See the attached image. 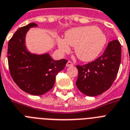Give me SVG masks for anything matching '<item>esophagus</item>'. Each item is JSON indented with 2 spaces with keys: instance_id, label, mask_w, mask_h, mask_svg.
<instances>
[{
  "instance_id": "esophagus-1",
  "label": "esophagus",
  "mask_w": 130,
  "mask_h": 130,
  "mask_svg": "<svg viewBox=\"0 0 130 130\" xmlns=\"http://www.w3.org/2000/svg\"><path fill=\"white\" fill-rule=\"evenodd\" d=\"M73 65V63L71 61H68L67 64H66V66H67V67H72Z\"/></svg>"
}]
</instances>
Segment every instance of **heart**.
Wrapping results in <instances>:
<instances>
[{
    "mask_svg": "<svg viewBox=\"0 0 130 130\" xmlns=\"http://www.w3.org/2000/svg\"><path fill=\"white\" fill-rule=\"evenodd\" d=\"M57 43L63 52L69 51V45L75 47V54L79 59L90 61L102 52L106 38L97 27H81L67 30L65 34V40L58 39Z\"/></svg>",
    "mask_w": 130,
    "mask_h": 130,
    "instance_id": "b5f03b06",
    "label": "heart"
}]
</instances>
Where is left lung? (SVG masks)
<instances>
[{"label": "left lung", "instance_id": "obj_1", "mask_svg": "<svg viewBox=\"0 0 130 130\" xmlns=\"http://www.w3.org/2000/svg\"><path fill=\"white\" fill-rule=\"evenodd\" d=\"M121 57L120 41L113 40L100 57L85 65H76L78 69L76 85L79 90L93 97L109 89L118 75Z\"/></svg>", "mask_w": 130, "mask_h": 130}]
</instances>
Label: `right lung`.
<instances>
[{
  "label": "right lung",
  "instance_id": "obj_1",
  "mask_svg": "<svg viewBox=\"0 0 130 130\" xmlns=\"http://www.w3.org/2000/svg\"><path fill=\"white\" fill-rule=\"evenodd\" d=\"M32 23L18 29L8 43V63L10 75L21 89L33 95H41L52 89L56 75L63 70L67 59L55 61L48 54H31L25 45V35Z\"/></svg>",
  "mask_w": 130,
  "mask_h": 130
}]
</instances>
